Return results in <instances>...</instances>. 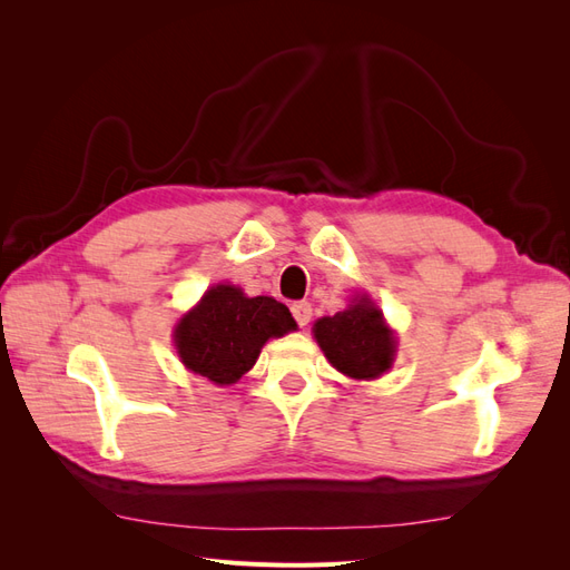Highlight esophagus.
<instances>
[{"instance_id":"esophagus-1","label":"esophagus","mask_w":570,"mask_h":570,"mask_svg":"<svg viewBox=\"0 0 570 570\" xmlns=\"http://www.w3.org/2000/svg\"><path fill=\"white\" fill-rule=\"evenodd\" d=\"M289 312H292V316H295V321L304 327L308 321H312V304L308 302H295L289 306Z\"/></svg>"}]
</instances>
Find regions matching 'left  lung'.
Returning <instances> with one entry per match:
<instances>
[{"label":"left lung","mask_w":570,"mask_h":570,"mask_svg":"<svg viewBox=\"0 0 570 570\" xmlns=\"http://www.w3.org/2000/svg\"><path fill=\"white\" fill-rule=\"evenodd\" d=\"M314 335L327 361L344 375L368 381L392 366V331L385 325L383 314L366 297L335 316L318 318Z\"/></svg>","instance_id":"8db88e82"}]
</instances>
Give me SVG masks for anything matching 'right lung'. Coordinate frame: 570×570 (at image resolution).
<instances>
[{
	"label": "right lung",
	"instance_id": "add662e5",
	"mask_svg": "<svg viewBox=\"0 0 570 570\" xmlns=\"http://www.w3.org/2000/svg\"><path fill=\"white\" fill-rule=\"evenodd\" d=\"M289 331H297V323L285 304L216 285L176 327V347L189 371L230 385L254 366L268 337Z\"/></svg>",
	"mask_w": 570,
	"mask_h": 570
}]
</instances>
